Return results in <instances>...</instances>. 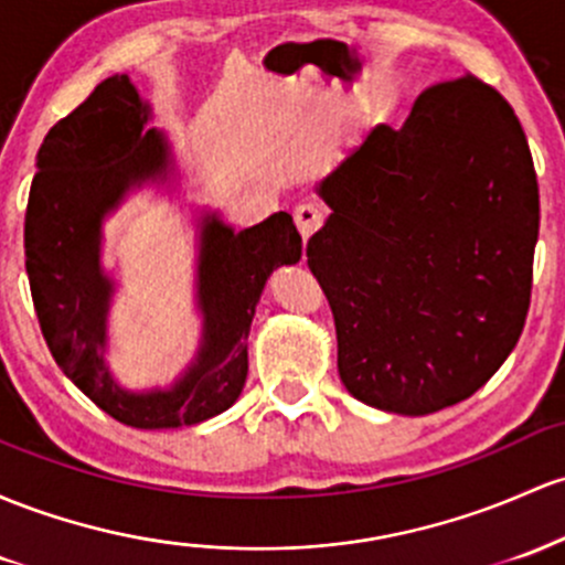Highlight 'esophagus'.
<instances>
[{"label": "esophagus", "instance_id": "1", "mask_svg": "<svg viewBox=\"0 0 565 565\" xmlns=\"http://www.w3.org/2000/svg\"><path fill=\"white\" fill-rule=\"evenodd\" d=\"M295 225L297 231H300L302 241H308L313 233L321 231V225H324V212H321L319 206H313V203H302V206L295 209Z\"/></svg>", "mask_w": 565, "mask_h": 565}]
</instances>
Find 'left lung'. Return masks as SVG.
Listing matches in <instances>:
<instances>
[{
  "mask_svg": "<svg viewBox=\"0 0 565 565\" xmlns=\"http://www.w3.org/2000/svg\"><path fill=\"white\" fill-rule=\"evenodd\" d=\"M319 195L332 214L306 254L345 388L429 415L486 386L523 332L539 238L534 158L507 98L475 74L431 85Z\"/></svg>",
  "mask_w": 565,
  "mask_h": 565,
  "instance_id": "obj_1",
  "label": "left lung"
}]
</instances>
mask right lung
I'll list each match as a JSON object with an SVG mask.
<instances>
[{"label":"right lung","mask_w":565,"mask_h":565,"mask_svg":"<svg viewBox=\"0 0 565 565\" xmlns=\"http://www.w3.org/2000/svg\"><path fill=\"white\" fill-rule=\"evenodd\" d=\"M126 74L98 83L61 117L36 152L26 227V273L36 319L58 367L104 413L134 429H177L214 418L238 399L249 373L252 316L278 265H292L302 238L287 212L235 233L209 214L201 231L198 302L203 345L169 392L131 394L104 364L111 284L98 268L102 220L134 184L163 177L169 147Z\"/></svg>","instance_id":"1"}]
</instances>
